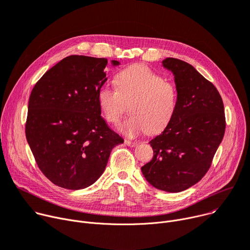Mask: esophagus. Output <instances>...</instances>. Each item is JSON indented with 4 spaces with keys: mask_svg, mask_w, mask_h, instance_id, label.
<instances>
[{
    "mask_svg": "<svg viewBox=\"0 0 250 250\" xmlns=\"http://www.w3.org/2000/svg\"><path fill=\"white\" fill-rule=\"evenodd\" d=\"M125 144L129 146H136L138 145V142L137 141H129V140H125Z\"/></svg>",
    "mask_w": 250,
    "mask_h": 250,
    "instance_id": "34e87169",
    "label": "esophagus"
}]
</instances>
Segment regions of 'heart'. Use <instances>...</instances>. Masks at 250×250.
Returning a JSON list of instances; mask_svg holds the SVG:
<instances>
[{
    "instance_id": "1",
    "label": "heart",
    "mask_w": 250,
    "mask_h": 250,
    "mask_svg": "<svg viewBox=\"0 0 250 250\" xmlns=\"http://www.w3.org/2000/svg\"><path fill=\"white\" fill-rule=\"evenodd\" d=\"M115 88L103 86L97 103L105 121L118 125L130 103V116L120 125L129 138L163 130L173 120L178 105V88L171 80L146 65L134 64L116 73Z\"/></svg>"
}]
</instances>
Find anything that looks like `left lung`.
Returning <instances> with one entry per match:
<instances>
[{
  "label": "left lung",
  "mask_w": 250,
  "mask_h": 250,
  "mask_svg": "<svg viewBox=\"0 0 250 250\" xmlns=\"http://www.w3.org/2000/svg\"><path fill=\"white\" fill-rule=\"evenodd\" d=\"M175 76L177 110L171 123L149 144L154 157L142 167L146 181L159 190L177 193L200 181L225 132L222 98L213 83L177 58L163 60Z\"/></svg>",
  "instance_id": "1"
}]
</instances>
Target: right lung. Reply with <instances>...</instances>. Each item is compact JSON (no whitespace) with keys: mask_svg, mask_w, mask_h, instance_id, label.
Listing matches in <instances>:
<instances>
[{"mask_svg":"<svg viewBox=\"0 0 250 250\" xmlns=\"http://www.w3.org/2000/svg\"><path fill=\"white\" fill-rule=\"evenodd\" d=\"M106 65L105 58L68 56L50 68L30 94L27 142L41 172L61 188L79 190L93 184L111 149L124 143L97 103L107 79Z\"/></svg>","mask_w":250,"mask_h":250,"instance_id":"add662e5","label":"right lung"}]
</instances>
